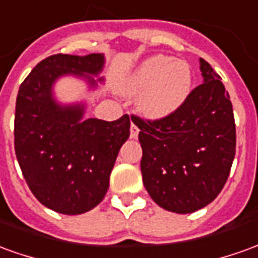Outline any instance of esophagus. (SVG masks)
<instances>
[{"label":"esophagus","mask_w":258,"mask_h":258,"mask_svg":"<svg viewBox=\"0 0 258 258\" xmlns=\"http://www.w3.org/2000/svg\"><path fill=\"white\" fill-rule=\"evenodd\" d=\"M138 134H140V128H138L134 123H131V127H130V137H131V138H137Z\"/></svg>","instance_id":"esophagus-1"}]
</instances>
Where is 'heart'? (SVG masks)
<instances>
[{"label": "heart", "mask_w": 258, "mask_h": 258, "mask_svg": "<svg viewBox=\"0 0 258 258\" xmlns=\"http://www.w3.org/2000/svg\"><path fill=\"white\" fill-rule=\"evenodd\" d=\"M192 73L183 60L158 54L142 60L120 82L125 95L140 93L137 106L148 118H163L173 114L190 96Z\"/></svg>", "instance_id": "heart-1"}]
</instances>
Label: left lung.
<instances>
[{
    "label": "left lung",
    "instance_id": "1",
    "mask_svg": "<svg viewBox=\"0 0 258 258\" xmlns=\"http://www.w3.org/2000/svg\"><path fill=\"white\" fill-rule=\"evenodd\" d=\"M203 84L170 116L134 117L142 148V181L163 210L191 214L212 203L228 180L236 152L229 93L212 67L200 58Z\"/></svg>",
    "mask_w": 258,
    "mask_h": 258
}]
</instances>
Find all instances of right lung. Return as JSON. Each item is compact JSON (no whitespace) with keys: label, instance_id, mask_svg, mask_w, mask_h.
<instances>
[{"label":"right lung","instance_id":"add662e5","mask_svg":"<svg viewBox=\"0 0 258 258\" xmlns=\"http://www.w3.org/2000/svg\"><path fill=\"white\" fill-rule=\"evenodd\" d=\"M104 62L100 53L50 55L18 92L16 159L33 196L64 215L88 212L103 200L118 151L130 137L127 114L116 121L85 118V102L62 104L54 96L62 77L84 79L96 89L104 82Z\"/></svg>","mask_w":258,"mask_h":258}]
</instances>
